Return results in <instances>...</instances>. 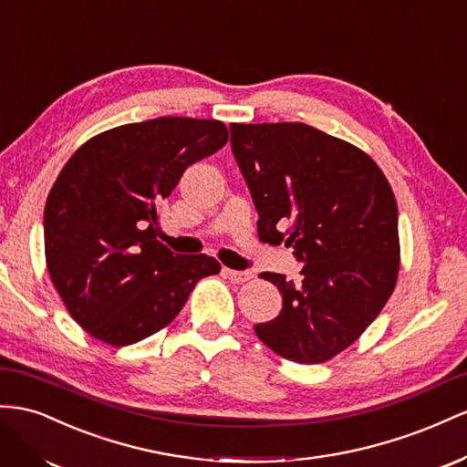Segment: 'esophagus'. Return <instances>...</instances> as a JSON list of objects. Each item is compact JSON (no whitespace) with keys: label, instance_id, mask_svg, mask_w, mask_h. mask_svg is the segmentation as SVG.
<instances>
[{"label":"esophagus","instance_id":"34e87169","mask_svg":"<svg viewBox=\"0 0 467 467\" xmlns=\"http://www.w3.org/2000/svg\"><path fill=\"white\" fill-rule=\"evenodd\" d=\"M223 272H224L226 277L231 279L233 284H244V282H248V279L252 277V272H248V270H231V268H224Z\"/></svg>","mask_w":467,"mask_h":467}]
</instances>
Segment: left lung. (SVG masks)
<instances>
[{
  "label": "left lung",
  "instance_id": "obj_1",
  "mask_svg": "<svg viewBox=\"0 0 467 467\" xmlns=\"http://www.w3.org/2000/svg\"><path fill=\"white\" fill-rule=\"evenodd\" d=\"M231 146L258 211L262 243L293 248L301 279L264 272L282 293L254 327L277 356L321 364L359 338L399 274L397 202L358 146L305 123L231 125Z\"/></svg>",
  "mask_w": 467,
  "mask_h": 467
}]
</instances>
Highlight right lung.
<instances>
[{
  "label": "right lung",
  "mask_w": 467,
  "mask_h": 467,
  "mask_svg": "<svg viewBox=\"0 0 467 467\" xmlns=\"http://www.w3.org/2000/svg\"><path fill=\"white\" fill-rule=\"evenodd\" d=\"M229 140L215 119L158 117L89 139L47 197L45 254L74 321L109 346L135 344L174 321L207 254L182 256L158 236V207L182 174Z\"/></svg>",
  "instance_id": "add662e5"
}]
</instances>
